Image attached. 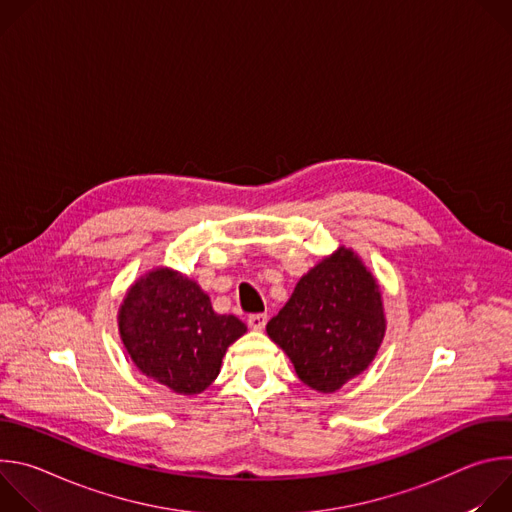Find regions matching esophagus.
<instances>
[{"mask_svg":"<svg viewBox=\"0 0 512 512\" xmlns=\"http://www.w3.org/2000/svg\"><path fill=\"white\" fill-rule=\"evenodd\" d=\"M247 324L251 330H263L267 324V314H251L247 318Z\"/></svg>","mask_w":512,"mask_h":512,"instance_id":"1","label":"esophagus"}]
</instances>
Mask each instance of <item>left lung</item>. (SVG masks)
Here are the masks:
<instances>
[{
  "label": "left lung",
  "instance_id": "8db88e82",
  "mask_svg": "<svg viewBox=\"0 0 512 512\" xmlns=\"http://www.w3.org/2000/svg\"><path fill=\"white\" fill-rule=\"evenodd\" d=\"M387 332L383 294L360 255L340 245L294 287L267 324L304 385L336 393L369 369Z\"/></svg>",
  "mask_w": 512,
  "mask_h": 512
}]
</instances>
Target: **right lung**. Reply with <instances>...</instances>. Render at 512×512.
Segmentation results:
<instances>
[{"instance_id": "add662e5", "label": "right lung", "mask_w": 512, "mask_h": 512, "mask_svg": "<svg viewBox=\"0 0 512 512\" xmlns=\"http://www.w3.org/2000/svg\"><path fill=\"white\" fill-rule=\"evenodd\" d=\"M121 342L141 375L178 395H198L221 373L247 326L216 314L202 287L172 267L139 275L117 312Z\"/></svg>"}]
</instances>
